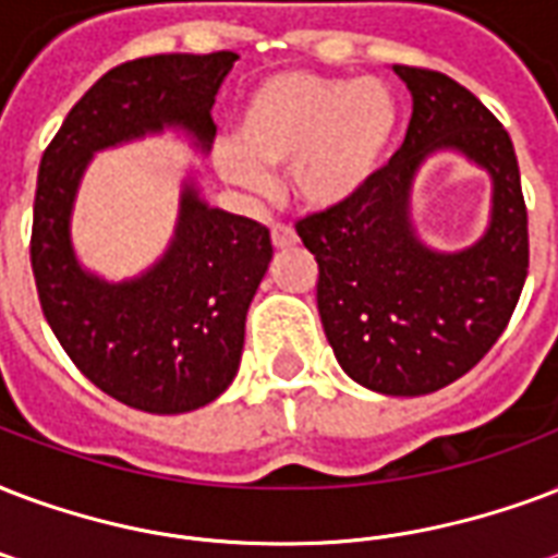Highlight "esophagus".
Instances as JSON below:
<instances>
[{
  "instance_id": "34e87169",
  "label": "esophagus",
  "mask_w": 558,
  "mask_h": 558,
  "mask_svg": "<svg viewBox=\"0 0 558 558\" xmlns=\"http://www.w3.org/2000/svg\"><path fill=\"white\" fill-rule=\"evenodd\" d=\"M271 242H275V248H292L298 245L295 228L287 222H275L271 225Z\"/></svg>"
}]
</instances>
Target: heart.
Masks as SVG:
<instances>
[{"mask_svg": "<svg viewBox=\"0 0 558 558\" xmlns=\"http://www.w3.org/2000/svg\"><path fill=\"white\" fill-rule=\"evenodd\" d=\"M395 131L398 101L383 81L289 70L251 87L216 166L245 190H263L269 169L289 166L301 202L333 207L372 181Z\"/></svg>", "mask_w": 558, "mask_h": 558, "instance_id": "b5f03b06", "label": "heart"}]
</instances>
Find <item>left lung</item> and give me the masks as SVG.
Here are the masks:
<instances>
[{
    "label": "left lung",
    "mask_w": 558,
    "mask_h": 558,
    "mask_svg": "<svg viewBox=\"0 0 558 558\" xmlns=\"http://www.w3.org/2000/svg\"><path fill=\"white\" fill-rule=\"evenodd\" d=\"M412 93L403 146L342 204L298 219L316 254L322 327L348 377L383 395H427L488 354L515 313L530 269V233L512 140L497 117L445 72L401 66ZM457 147L493 175L487 236L459 255L421 246L409 186L423 157Z\"/></svg>",
    "instance_id": "1"
}]
</instances>
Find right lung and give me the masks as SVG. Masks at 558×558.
Wrapping results in <instances>:
<instances>
[{
    "instance_id": "obj_1",
    "label": "right lung",
    "mask_w": 558,
    "mask_h": 558,
    "mask_svg": "<svg viewBox=\"0 0 558 558\" xmlns=\"http://www.w3.org/2000/svg\"><path fill=\"white\" fill-rule=\"evenodd\" d=\"M236 52L151 54L105 72L46 146L37 172L32 271L43 316L78 372L134 410L178 415L216 401L240 368L245 313L271 260L269 228L184 186L175 240L143 278L81 269L70 213L87 160L148 131L184 128L210 148V108Z\"/></svg>"
}]
</instances>
